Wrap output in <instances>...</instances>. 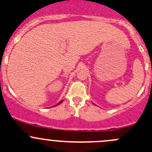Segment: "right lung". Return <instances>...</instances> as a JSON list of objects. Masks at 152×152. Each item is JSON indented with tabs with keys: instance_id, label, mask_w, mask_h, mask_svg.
<instances>
[{
	"instance_id": "obj_1",
	"label": "right lung",
	"mask_w": 152,
	"mask_h": 152,
	"mask_svg": "<svg viewBox=\"0 0 152 152\" xmlns=\"http://www.w3.org/2000/svg\"><path fill=\"white\" fill-rule=\"evenodd\" d=\"M63 100H61V101H60V102H59V103H57V105H57L60 104V103H63Z\"/></svg>"
}]
</instances>
